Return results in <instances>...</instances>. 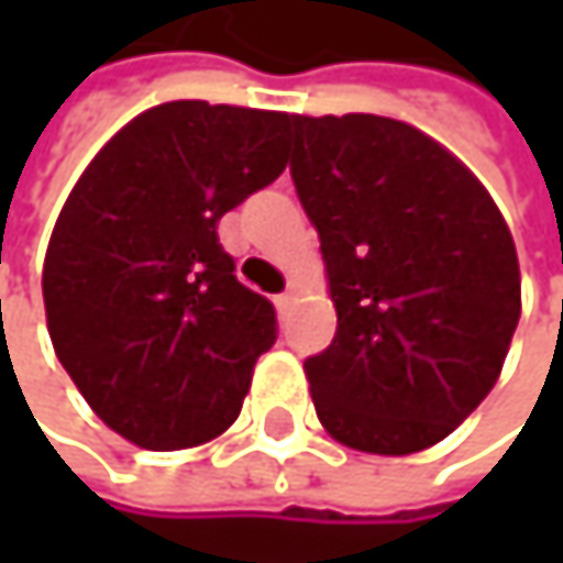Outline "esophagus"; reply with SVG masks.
I'll list each match as a JSON object with an SVG mask.
<instances>
[{"mask_svg":"<svg viewBox=\"0 0 563 563\" xmlns=\"http://www.w3.org/2000/svg\"><path fill=\"white\" fill-rule=\"evenodd\" d=\"M296 292H299V283L289 280V286H286L280 296H277V306H280V309H286V306H289V302L296 299Z\"/></svg>","mask_w":563,"mask_h":563,"instance_id":"1","label":"esophagus"}]
</instances>
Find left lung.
<instances>
[{"label":"left lung","instance_id":"left-lung-1","mask_svg":"<svg viewBox=\"0 0 563 563\" xmlns=\"http://www.w3.org/2000/svg\"><path fill=\"white\" fill-rule=\"evenodd\" d=\"M289 175L319 231L335 339L306 358L322 427L407 456L493 391L521 316L506 218L453 153L375 117H292Z\"/></svg>","mask_w":563,"mask_h":563}]
</instances>
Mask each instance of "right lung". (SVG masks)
<instances>
[{
    "instance_id": "add662e5",
    "label": "right lung",
    "mask_w": 563,
    "mask_h": 563,
    "mask_svg": "<svg viewBox=\"0 0 563 563\" xmlns=\"http://www.w3.org/2000/svg\"><path fill=\"white\" fill-rule=\"evenodd\" d=\"M289 117L172 100L126 123L77 178L45 254L57 362L93 413L143 450L224 433L274 302L234 277L218 221L283 169Z\"/></svg>"
}]
</instances>
